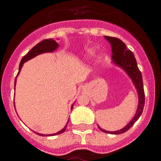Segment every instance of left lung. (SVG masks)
Here are the masks:
<instances>
[{"mask_svg": "<svg viewBox=\"0 0 161 161\" xmlns=\"http://www.w3.org/2000/svg\"><path fill=\"white\" fill-rule=\"evenodd\" d=\"M105 38H106L111 45L113 62L115 64H117L118 66L123 68V70L127 73V75L130 76L134 85L136 86L138 96H139V105H138L136 115L134 116L132 120L125 126L124 128L121 129L119 130H116V131H107V130H105L101 128L100 126H98L99 129L105 133L119 135V134H123L126 132V130H128L133 126L134 123L139 119L142 112H143L145 102L143 78H142L141 72L139 71L137 66V62H136V59L135 58V55L130 50L126 49V44L123 41L120 40L119 38H114V37L105 36Z\"/></svg>", "mask_w": 161, "mask_h": 161, "instance_id": "obj_1", "label": "left lung"}]
</instances>
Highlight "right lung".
<instances>
[{
  "instance_id": "right-lung-1",
  "label": "right lung",
  "mask_w": 161,
  "mask_h": 161,
  "mask_svg": "<svg viewBox=\"0 0 161 161\" xmlns=\"http://www.w3.org/2000/svg\"><path fill=\"white\" fill-rule=\"evenodd\" d=\"M59 47V44L57 43V42H55V40H53L52 38H49V39H44V40H42V42H40L39 43L36 44L34 47L32 48V49L29 52H28L26 55H25V56H23V58L22 59V60H21V62H20V64H19V71H18V73L20 72V71H21V69H22V65H23V64L25 63V62H26V61H28L29 59H32V58L35 57L36 55H39V54H42V53H45V52H54L55 50L57 49V47ZM18 75H17V76H18ZM16 76V78H17ZM16 79H15V80H14V89H15V85H16ZM72 107H73V105L72 106ZM69 120V119H68ZM68 123H67V124H68ZM67 124L65 125V126L64 127L63 129L61 130H59V131L56 132V133L55 134H52V135H42V134H39V133H37V132H35V133H37L38 135H39V136H56V135H59V134H62L64 133V132L65 131V130H66L67 128Z\"/></svg>"
}]
</instances>
